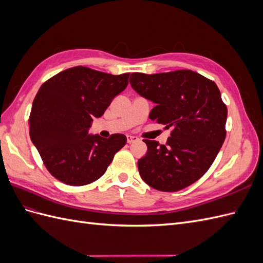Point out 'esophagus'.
Listing matches in <instances>:
<instances>
[{
  "label": "esophagus",
  "instance_id": "1",
  "mask_svg": "<svg viewBox=\"0 0 263 263\" xmlns=\"http://www.w3.org/2000/svg\"><path fill=\"white\" fill-rule=\"evenodd\" d=\"M137 140H138V138H137L136 136H132V135H127V142H128V144H132V142L137 141Z\"/></svg>",
  "mask_w": 263,
  "mask_h": 263
}]
</instances>
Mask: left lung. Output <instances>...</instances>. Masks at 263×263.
I'll return each mask as SVG.
<instances>
[{
  "label": "left lung",
  "instance_id": "1",
  "mask_svg": "<svg viewBox=\"0 0 263 263\" xmlns=\"http://www.w3.org/2000/svg\"><path fill=\"white\" fill-rule=\"evenodd\" d=\"M130 85L155 103L149 118L171 128L165 145L144 139L138 171L147 184L177 192L202 178L226 137L227 107L216 83L192 70L130 76Z\"/></svg>",
  "mask_w": 263,
  "mask_h": 263
}]
</instances>
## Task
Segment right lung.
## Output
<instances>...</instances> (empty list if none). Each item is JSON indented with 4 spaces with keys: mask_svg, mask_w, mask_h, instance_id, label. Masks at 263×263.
<instances>
[{
    "mask_svg": "<svg viewBox=\"0 0 263 263\" xmlns=\"http://www.w3.org/2000/svg\"><path fill=\"white\" fill-rule=\"evenodd\" d=\"M129 73L113 76L78 66L61 71L38 90L29 115V136L51 176L81 186L100 179L127 138L89 135L94 117H101L128 84Z\"/></svg>",
    "mask_w": 263,
    "mask_h": 263,
    "instance_id": "right-lung-1",
    "label": "right lung"
}]
</instances>
